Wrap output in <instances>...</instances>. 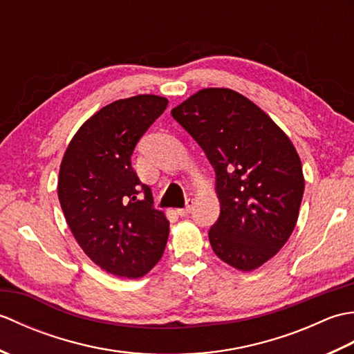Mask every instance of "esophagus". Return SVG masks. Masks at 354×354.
<instances>
[{"label":"esophagus","instance_id":"34e87169","mask_svg":"<svg viewBox=\"0 0 354 354\" xmlns=\"http://www.w3.org/2000/svg\"><path fill=\"white\" fill-rule=\"evenodd\" d=\"M192 208H193V201L189 199V201L185 202V207H184V208H178L176 213H178L179 216H189V213L192 212Z\"/></svg>","mask_w":354,"mask_h":354}]
</instances>
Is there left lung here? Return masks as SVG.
<instances>
[{"instance_id": "obj_1", "label": "left lung", "mask_w": 354, "mask_h": 354, "mask_svg": "<svg viewBox=\"0 0 354 354\" xmlns=\"http://www.w3.org/2000/svg\"><path fill=\"white\" fill-rule=\"evenodd\" d=\"M216 171L221 214L208 231L214 254L240 270L261 266L288 242L304 193L301 161L257 104L207 88L171 109Z\"/></svg>"}]
</instances>
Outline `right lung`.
Instances as JSON below:
<instances>
[{"label": "right lung", "instance_id": "obj_1", "mask_svg": "<svg viewBox=\"0 0 354 354\" xmlns=\"http://www.w3.org/2000/svg\"><path fill=\"white\" fill-rule=\"evenodd\" d=\"M167 103L152 94L111 103L82 124L64 155L57 196L66 223L88 257L112 275L142 277L167 245L169 221L131 162Z\"/></svg>", "mask_w": 354, "mask_h": 354}]
</instances>
